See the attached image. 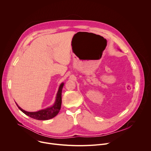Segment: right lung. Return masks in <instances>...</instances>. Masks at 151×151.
Listing matches in <instances>:
<instances>
[{"mask_svg": "<svg viewBox=\"0 0 151 151\" xmlns=\"http://www.w3.org/2000/svg\"><path fill=\"white\" fill-rule=\"evenodd\" d=\"M64 83H62L60 85L56 97V100L54 103V104L48 108H47L45 109H43L37 112H26L21 108L17 104V106L20 111H22L24 114L26 115L35 119L37 120H48L50 119H51L55 116L58 112H60V110L61 109V92L62 89L63 87Z\"/></svg>", "mask_w": 151, "mask_h": 151, "instance_id": "right-lung-1", "label": "right lung"}]
</instances>
